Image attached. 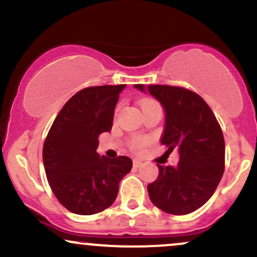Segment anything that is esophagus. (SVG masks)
<instances>
[{
	"mask_svg": "<svg viewBox=\"0 0 257 257\" xmlns=\"http://www.w3.org/2000/svg\"><path fill=\"white\" fill-rule=\"evenodd\" d=\"M133 164H134V167L139 168V167H141V166H143V162H141V161H139V159H134V161H133Z\"/></svg>",
	"mask_w": 257,
	"mask_h": 257,
	"instance_id": "1",
	"label": "esophagus"
}]
</instances>
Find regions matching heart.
Returning <instances> with one entry per match:
<instances>
[{
	"mask_svg": "<svg viewBox=\"0 0 257 257\" xmlns=\"http://www.w3.org/2000/svg\"><path fill=\"white\" fill-rule=\"evenodd\" d=\"M155 104H157L155 100L144 99L143 101L140 102V106H141V108H143V107H145V106L155 105ZM143 146H144V140H141V139H134V140L132 141V149L135 150V151H139V150H141V147H143Z\"/></svg>",
	"mask_w": 257,
	"mask_h": 257,
	"instance_id": "obj_1",
	"label": "heart"
}]
</instances>
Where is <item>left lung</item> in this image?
Here are the masks:
<instances>
[{
	"mask_svg": "<svg viewBox=\"0 0 257 257\" xmlns=\"http://www.w3.org/2000/svg\"><path fill=\"white\" fill-rule=\"evenodd\" d=\"M149 91L166 112L161 143L178 149L176 167L157 164L159 175L147 185L151 202L168 214L185 215L204 205L225 169V140L216 117L198 94L173 85L135 84Z\"/></svg>",
	"mask_w": 257,
	"mask_h": 257,
	"instance_id": "8db88e82",
	"label": "left lung"
}]
</instances>
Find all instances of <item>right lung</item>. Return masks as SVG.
<instances>
[{
  "label": "right lung",
  "mask_w": 257,
  "mask_h": 257,
  "mask_svg": "<svg viewBox=\"0 0 257 257\" xmlns=\"http://www.w3.org/2000/svg\"><path fill=\"white\" fill-rule=\"evenodd\" d=\"M126 84L89 87L76 93L53 122L43 145V164L53 193L78 215L112 205L119 181L132 170L129 157L96 152L98 138L110 132L119 93Z\"/></svg>",
  "instance_id": "obj_1"
}]
</instances>
